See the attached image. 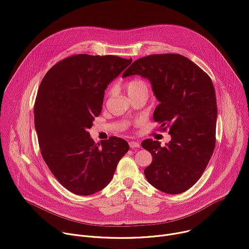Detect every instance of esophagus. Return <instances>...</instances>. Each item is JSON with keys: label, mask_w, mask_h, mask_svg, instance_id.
<instances>
[{"label": "esophagus", "mask_w": 249, "mask_h": 249, "mask_svg": "<svg viewBox=\"0 0 249 249\" xmlns=\"http://www.w3.org/2000/svg\"><path fill=\"white\" fill-rule=\"evenodd\" d=\"M128 144H129V147L131 149H135V148H139L140 147V143L137 142V141H130Z\"/></svg>", "instance_id": "34e87169"}]
</instances>
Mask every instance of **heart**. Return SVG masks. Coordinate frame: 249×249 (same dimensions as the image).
<instances>
[{"instance_id":"b5f03b06","label":"heart","mask_w":249,"mask_h":249,"mask_svg":"<svg viewBox=\"0 0 249 249\" xmlns=\"http://www.w3.org/2000/svg\"><path fill=\"white\" fill-rule=\"evenodd\" d=\"M125 89L128 96L137 94H148V84L147 82L139 77L128 80L125 83Z\"/></svg>"}]
</instances>
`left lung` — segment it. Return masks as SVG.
<instances>
[{"label": "left lung", "instance_id": "obj_1", "mask_svg": "<svg viewBox=\"0 0 249 249\" xmlns=\"http://www.w3.org/2000/svg\"><path fill=\"white\" fill-rule=\"evenodd\" d=\"M135 74L150 81L159 101L153 119L172 137L164 147L150 138L142 141L141 146L152 155L145 178L163 192L182 193L200 178L215 149L218 110L213 82L203 70L178 54L138 59L123 77Z\"/></svg>", "mask_w": 249, "mask_h": 249}]
</instances>
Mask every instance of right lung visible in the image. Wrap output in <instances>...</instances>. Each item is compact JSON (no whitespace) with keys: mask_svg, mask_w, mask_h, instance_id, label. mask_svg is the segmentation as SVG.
Returning <instances> with one entry per match:
<instances>
[{"mask_svg":"<svg viewBox=\"0 0 249 249\" xmlns=\"http://www.w3.org/2000/svg\"><path fill=\"white\" fill-rule=\"evenodd\" d=\"M118 56L74 55L49 70L34 105L42 157L59 182L91 195L112 180L128 143L117 136L95 144L88 129L101 114L105 90L130 64Z\"/></svg>","mask_w":249,"mask_h":249,"instance_id":"right-lung-1","label":"right lung"}]
</instances>
